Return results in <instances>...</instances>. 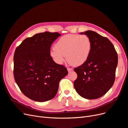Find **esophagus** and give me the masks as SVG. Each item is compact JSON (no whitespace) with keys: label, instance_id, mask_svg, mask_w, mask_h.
<instances>
[{"label":"esophagus","instance_id":"34e87169","mask_svg":"<svg viewBox=\"0 0 128 128\" xmlns=\"http://www.w3.org/2000/svg\"><path fill=\"white\" fill-rule=\"evenodd\" d=\"M67 69H68V72H71V71H73V68H67Z\"/></svg>","mask_w":128,"mask_h":128}]
</instances>
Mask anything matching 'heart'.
Here are the masks:
<instances>
[{
	"mask_svg": "<svg viewBox=\"0 0 128 128\" xmlns=\"http://www.w3.org/2000/svg\"><path fill=\"white\" fill-rule=\"evenodd\" d=\"M92 49V42L86 35L68 34L61 37L50 52V56L58 64L66 56L68 63L79 66L87 60Z\"/></svg>",
	"mask_w": 128,
	"mask_h": 128,
	"instance_id": "b5f03b06",
	"label": "heart"
}]
</instances>
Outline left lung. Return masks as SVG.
Masks as SVG:
<instances>
[{
	"label": "left lung",
	"instance_id": "left-lung-1",
	"mask_svg": "<svg viewBox=\"0 0 128 128\" xmlns=\"http://www.w3.org/2000/svg\"><path fill=\"white\" fill-rule=\"evenodd\" d=\"M80 34L88 36L92 49L87 60L74 69L77 74L74 87L82 97L96 99L104 95L114 84L118 54L107 38L92 30Z\"/></svg>",
	"mask_w": 128,
	"mask_h": 128
}]
</instances>
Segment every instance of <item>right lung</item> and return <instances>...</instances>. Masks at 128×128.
Listing matches in <instances>:
<instances>
[{
  "mask_svg": "<svg viewBox=\"0 0 128 128\" xmlns=\"http://www.w3.org/2000/svg\"><path fill=\"white\" fill-rule=\"evenodd\" d=\"M61 35L46 32L26 38L14 54V76L22 93L30 99L44 102L55 96L66 68L54 62L50 47Z\"/></svg>",
  "mask_w": 128,
  "mask_h": 128,
  "instance_id": "obj_1",
  "label": "right lung"
}]
</instances>
